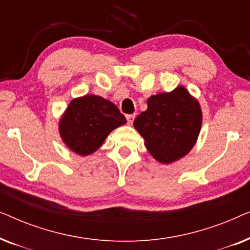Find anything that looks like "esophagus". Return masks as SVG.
Segmentation results:
<instances>
[{"mask_svg": "<svg viewBox=\"0 0 250 250\" xmlns=\"http://www.w3.org/2000/svg\"><path fill=\"white\" fill-rule=\"evenodd\" d=\"M134 118H135V114L126 115V119H127V123H128L129 125L133 124V122H134Z\"/></svg>", "mask_w": 250, "mask_h": 250, "instance_id": "obj_1", "label": "esophagus"}]
</instances>
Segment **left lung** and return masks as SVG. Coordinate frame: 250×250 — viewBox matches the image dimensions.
I'll return each instance as SVG.
<instances>
[{
	"mask_svg": "<svg viewBox=\"0 0 250 250\" xmlns=\"http://www.w3.org/2000/svg\"><path fill=\"white\" fill-rule=\"evenodd\" d=\"M201 109L186 88L148 99V109L134 119V127L149 152L160 163L169 164L186 156L199 135Z\"/></svg>",
	"mask_w": 250,
	"mask_h": 250,
	"instance_id": "1",
	"label": "left lung"
}]
</instances>
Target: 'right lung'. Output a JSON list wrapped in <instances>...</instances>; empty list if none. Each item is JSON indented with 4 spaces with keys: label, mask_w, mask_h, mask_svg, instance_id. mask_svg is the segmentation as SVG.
<instances>
[{
    "label": "right lung",
    "mask_w": 250,
    "mask_h": 250,
    "mask_svg": "<svg viewBox=\"0 0 250 250\" xmlns=\"http://www.w3.org/2000/svg\"><path fill=\"white\" fill-rule=\"evenodd\" d=\"M126 123L112 102L98 95L74 99L60 121L61 138L78 155L87 156L102 146L109 133Z\"/></svg>",
    "instance_id": "1"
}]
</instances>
